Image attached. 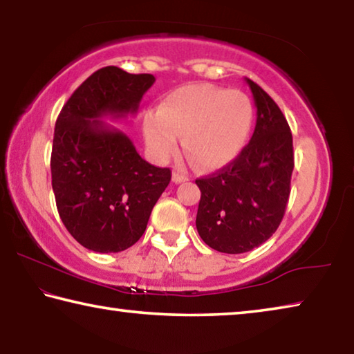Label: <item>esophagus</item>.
<instances>
[{
  "instance_id": "34e87169",
  "label": "esophagus",
  "mask_w": 354,
  "mask_h": 354,
  "mask_svg": "<svg viewBox=\"0 0 354 354\" xmlns=\"http://www.w3.org/2000/svg\"><path fill=\"white\" fill-rule=\"evenodd\" d=\"M183 181H187V176L183 175L181 171H173V183H183Z\"/></svg>"
}]
</instances>
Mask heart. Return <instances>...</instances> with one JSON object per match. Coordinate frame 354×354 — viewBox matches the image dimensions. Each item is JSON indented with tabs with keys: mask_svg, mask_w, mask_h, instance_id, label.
I'll return each instance as SVG.
<instances>
[{
	"mask_svg": "<svg viewBox=\"0 0 354 354\" xmlns=\"http://www.w3.org/2000/svg\"><path fill=\"white\" fill-rule=\"evenodd\" d=\"M253 107L239 91L190 84L175 88L160 100L158 113L143 120V134L149 149L160 160L183 147L200 169L212 170L231 162L247 140Z\"/></svg>",
	"mask_w": 354,
	"mask_h": 354,
	"instance_id": "heart-1",
	"label": "heart"
}]
</instances>
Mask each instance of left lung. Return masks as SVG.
<instances>
[{
	"mask_svg": "<svg viewBox=\"0 0 354 354\" xmlns=\"http://www.w3.org/2000/svg\"><path fill=\"white\" fill-rule=\"evenodd\" d=\"M256 104L253 137L237 158L198 178L196 230L209 247L239 254L272 237L284 217L293 171L292 133L278 104L247 80Z\"/></svg>",
	"mask_w": 354,
	"mask_h": 354,
	"instance_id": "1",
	"label": "left lung"
}]
</instances>
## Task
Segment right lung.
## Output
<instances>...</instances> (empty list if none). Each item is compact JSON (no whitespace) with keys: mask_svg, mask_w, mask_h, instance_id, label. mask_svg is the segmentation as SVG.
<instances>
[{"mask_svg":"<svg viewBox=\"0 0 354 354\" xmlns=\"http://www.w3.org/2000/svg\"><path fill=\"white\" fill-rule=\"evenodd\" d=\"M148 73L118 67L95 71L76 88L56 120L51 184L62 223L82 247L118 253L139 241L171 179L140 158L129 137L103 117L136 113L154 84Z\"/></svg>","mask_w":354,"mask_h":354,"instance_id":"right-lung-1","label":"right lung"}]
</instances>
